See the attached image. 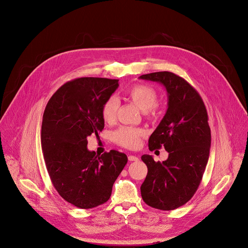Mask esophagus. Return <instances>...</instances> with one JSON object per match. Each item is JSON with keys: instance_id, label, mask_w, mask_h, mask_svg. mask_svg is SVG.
Instances as JSON below:
<instances>
[{"instance_id": "obj_1", "label": "esophagus", "mask_w": 248, "mask_h": 248, "mask_svg": "<svg viewBox=\"0 0 248 248\" xmlns=\"http://www.w3.org/2000/svg\"><path fill=\"white\" fill-rule=\"evenodd\" d=\"M128 159H129V161H131V162H133V161H138V160H139V158H138L137 156H134V155H129V156H128Z\"/></svg>"}]
</instances>
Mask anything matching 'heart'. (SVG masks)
Instances as JSON below:
<instances>
[{
	"instance_id": "1",
	"label": "heart",
	"mask_w": 248,
	"mask_h": 248,
	"mask_svg": "<svg viewBox=\"0 0 248 248\" xmlns=\"http://www.w3.org/2000/svg\"><path fill=\"white\" fill-rule=\"evenodd\" d=\"M127 96L134 102L141 110L146 111V115L154 118L157 115L156 104L158 102V94L156 90L146 84H135L126 91ZM119 103L114 97L107 99L101 109L102 118L106 123H112L116 118ZM144 135L142 129L134 127H121L114 132L113 140L121 147L135 149L139 147L141 138Z\"/></svg>"
}]
</instances>
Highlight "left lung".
<instances>
[{
    "label": "left lung",
    "instance_id": "obj_1",
    "mask_svg": "<svg viewBox=\"0 0 248 248\" xmlns=\"http://www.w3.org/2000/svg\"><path fill=\"white\" fill-rule=\"evenodd\" d=\"M141 79L162 83L168 92V109L149 138V150L169 153L163 163L143 155L148 173L141 186L143 201L162 211H173L193 198L202 182L211 148V128L199 92L181 76L159 71Z\"/></svg>",
    "mask_w": 248,
    "mask_h": 248
}]
</instances>
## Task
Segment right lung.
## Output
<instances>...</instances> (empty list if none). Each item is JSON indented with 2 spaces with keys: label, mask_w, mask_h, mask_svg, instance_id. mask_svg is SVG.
Instances as JSON below:
<instances>
[{
  "label": "right lung",
  "mask_w": 248,
  "mask_h": 248,
  "mask_svg": "<svg viewBox=\"0 0 248 248\" xmlns=\"http://www.w3.org/2000/svg\"><path fill=\"white\" fill-rule=\"evenodd\" d=\"M118 79L80 78L61 86L43 116L42 148L47 173L60 196L79 208L106 202L128 158L116 150L101 156L87 149V137L104 128L101 109Z\"/></svg>",
  "instance_id": "obj_1"
}]
</instances>
